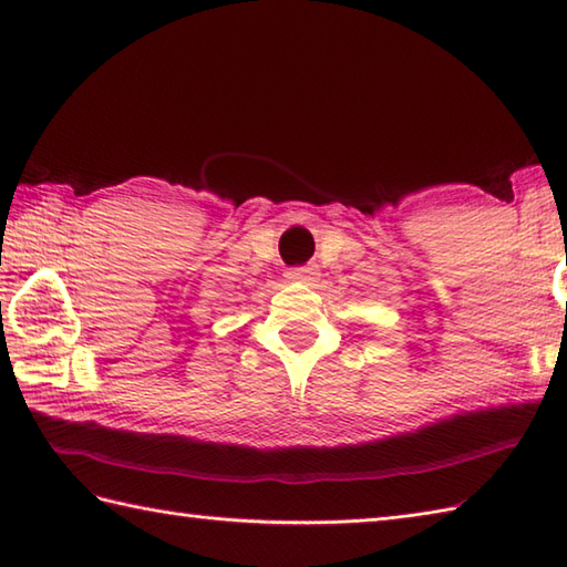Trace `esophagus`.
<instances>
[{
  "instance_id": "esophagus-1",
  "label": "esophagus",
  "mask_w": 567,
  "mask_h": 567,
  "mask_svg": "<svg viewBox=\"0 0 567 567\" xmlns=\"http://www.w3.org/2000/svg\"><path fill=\"white\" fill-rule=\"evenodd\" d=\"M311 275H315V272H311L309 268H297V270L287 272V280H292V282H309Z\"/></svg>"
}]
</instances>
